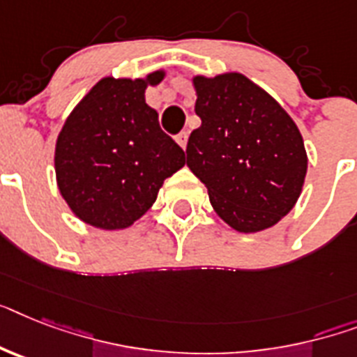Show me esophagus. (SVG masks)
Instances as JSON below:
<instances>
[{
    "mask_svg": "<svg viewBox=\"0 0 357 357\" xmlns=\"http://www.w3.org/2000/svg\"><path fill=\"white\" fill-rule=\"evenodd\" d=\"M176 142L182 149H185V146H188V131H182L181 135H176Z\"/></svg>",
    "mask_w": 357,
    "mask_h": 357,
    "instance_id": "1",
    "label": "esophagus"
}]
</instances>
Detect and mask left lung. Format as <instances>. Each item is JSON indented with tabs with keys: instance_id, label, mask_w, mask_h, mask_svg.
<instances>
[{
	"instance_id": "8db88e82",
	"label": "left lung",
	"mask_w": 357,
	"mask_h": 357,
	"mask_svg": "<svg viewBox=\"0 0 357 357\" xmlns=\"http://www.w3.org/2000/svg\"><path fill=\"white\" fill-rule=\"evenodd\" d=\"M202 123L188 140V167L213 210L241 234L272 228L305 184V142L290 114L241 73L193 76Z\"/></svg>"
}]
</instances>
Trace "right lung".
<instances>
[{"mask_svg": "<svg viewBox=\"0 0 357 357\" xmlns=\"http://www.w3.org/2000/svg\"><path fill=\"white\" fill-rule=\"evenodd\" d=\"M146 78L105 76L73 109L54 149L56 182L73 213L100 229H123L157 200L167 176L185 164L181 146L146 104Z\"/></svg>", "mask_w": 357, "mask_h": 357, "instance_id": "1", "label": "right lung"}]
</instances>
